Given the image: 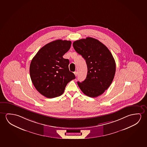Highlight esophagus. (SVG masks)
Instances as JSON below:
<instances>
[{"label": "esophagus", "mask_w": 147, "mask_h": 147, "mask_svg": "<svg viewBox=\"0 0 147 147\" xmlns=\"http://www.w3.org/2000/svg\"><path fill=\"white\" fill-rule=\"evenodd\" d=\"M74 74L75 75V76H77V72H76H76H74Z\"/></svg>", "instance_id": "34e87169"}]
</instances>
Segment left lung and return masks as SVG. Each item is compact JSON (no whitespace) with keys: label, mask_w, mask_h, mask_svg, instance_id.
<instances>
[{"label":"left lung","mask_w":147,"mask_h":147,"mask_svg":"<svg viewBox=\"0 0 147 147\" xmlns=\"http://www.w3.org/2000/svg\"><path fill=\"white\" fill-rule=\"evenodd\" d=\"M73 47L86 60L88 73L82 82H77L82 92L97 97L109 88L115 73V63L109 49L96 38L88 37L75 41Z\"/></svg>","instance_id":"8db88e82"}]
</instances>
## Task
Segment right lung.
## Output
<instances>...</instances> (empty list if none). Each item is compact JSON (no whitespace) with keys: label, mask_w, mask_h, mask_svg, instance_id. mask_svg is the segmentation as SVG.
Here are the masks:
<instances>
[{"label":"right lung","mask_w":147,"mask_h":147,"mask_svg":"<svg viewBox=\"0 0 147 147\" xmlns=\"http://www.w3.org/2000/svg\"><path fill=\"white\" fill-rule=\"evenodd\" d=\"M71 42L57 40L38 50L30 65V76L34 86L48 98L62 95L68 82L75 78L69 69V61L63 56L70 49Z\"/></svg>","instance_id":"obj_1"}]
</instances>
